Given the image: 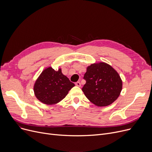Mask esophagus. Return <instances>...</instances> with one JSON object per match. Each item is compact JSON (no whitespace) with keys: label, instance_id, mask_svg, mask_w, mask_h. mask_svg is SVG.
<instances>
[{"label":"esophagus","instance_id":"esophagus-1","mask_svg":"<svg viewBox=\"0 0 152 152\" xmlns=\"http://www.w3.org/2000/svg\"><path fill=\"white\" fill-rule=\"evenodd\" d=\"M75 84H76V86H77V87H81V83H79V82H76V83H75Z\"/></svg>","mask_w":152,"mask_h":152}]
</instances>
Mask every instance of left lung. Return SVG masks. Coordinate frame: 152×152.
Wrapping results in <instances>:
<instances>
[{
    "label": "left lung",
    "instance_id": "left-lung-1",
    "mask_svg": "<svg viewBox=\"0 0 152 152\" xmlns=\"http://www.w3.org/2000/svg\"><path fill=\"white\" fill-rule=\"evenodd\" d=\"M84 79L86 83L82 91L94 105L105 107L119 96L123 82L118 72L104 62L94 63L87 68Z\"/></svg>",
    "mask_w": 152,
    "mask_h": 152
}]
</instances>
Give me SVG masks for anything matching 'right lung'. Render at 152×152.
Segmentation results:
<instances>
[{
    "mask_svg": "<svg viewBox=\"0 0 152 152\" xmlns=\"http://www.w3.org/2000/svg\"><path fill=\"white\" fill-rule=\"evenodd\" d=\"M61 73V68L55 71L52 67L45 68L37 79L34 86L36 98L46 105H54L66 97L75 86Z\"/></svg>",
    "mask_w": 152,
    "mask_h": 152,
    "instance_id": "right-lung-1",
    "label": "right lung"
}]
</instances>
